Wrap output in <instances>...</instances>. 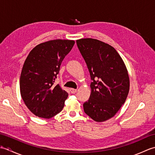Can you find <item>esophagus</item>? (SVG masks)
I'll use <instances>...</instances> for the list:
<instances>
[{"label": "esophagus", "instance_id": "esophagus-1", "mask_svg": "<svg viewBox=\"0 0 155 155\" xmlns=\"http://www.w3.org/2000/svg\"><path fill=\"white\" fill-rule=\"evenodd\" d=\"M70 91H71V93L72 94H74L75 93H77V90L74 89V88H71Z\"/></svg>", "mask_w": 155, "mask_h": 155}]
</instances>
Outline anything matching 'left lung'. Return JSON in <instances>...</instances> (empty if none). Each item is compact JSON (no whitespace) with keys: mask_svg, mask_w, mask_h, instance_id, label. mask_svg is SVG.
I'll return each mask as SVG.
<instances>
[{"mask_svg":"<svg viewBox=\"0 0 155 155\" xmlns=\"http://www.w3.org/2000/svg\"><path fill=\"white\" fill-rule=\"evenodd\" d=\"M91 80V93L84 111L96 122L113 117L126 101L130 88L128 71L117 51L97 39L77 40Z\"/></svg>","mask_w":155,"mask_h":155,"instance_id":"1","label":"left lung"}]
</instances>
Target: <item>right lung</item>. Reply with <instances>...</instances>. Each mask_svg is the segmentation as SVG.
<instances>
[{
	"label": "right lung",
	"mask_w": 155,
	"mask_h": 155,
	"mask_svg": "<svg viewBox=\"0 0 155 155\" xmlns=\"http://www.w3.org/2000/svg\"><path fill=\"white\" fill-rule=\"evenodd\" d=\"M75 43L56 39L32 49L23 64L20 91L26 106L36 116L51 118L60 113L68 93L54 84L62 61Z\"/></svg>",
	"instance_id": "add662e5"
}]
</instances>
